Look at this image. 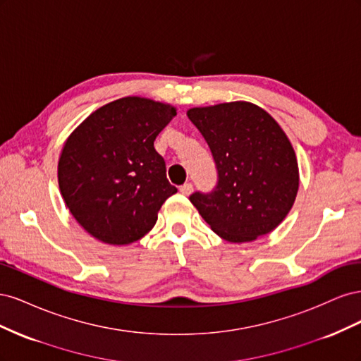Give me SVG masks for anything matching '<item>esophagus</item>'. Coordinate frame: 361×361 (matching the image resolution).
I'll list each match as a JSON object with an SVG mask.
<instances>
[{
  "label": "esophagus",
  "instance_id": "esophagus-1",
  "mask_svg": "<svg viewBox=\"0 0 361 361\" xmlns=\"http://www.w3.org/2000/svg\"><path fill=\"white\" fill-rule=\"evenodd\" d=\"M192 190H194V187H192V183L191 182H187V183H183L182 187L179 188V191L182 192V194H185V195H188V194H191L192 192Z\"/></svg>",
  "mask_w": 361,
  "mask_h": 361
}]
</instances>
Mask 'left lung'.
Returning <instances> with one entry per match:
<instances>
[{
    "mask_svg": "<svg viewBox=\"0 0 361 361\" xmlns=\"http://www.w3.org/2000/svg\"><path fill=\"white\" fill-rule=\"evenodd\" d=\"M211 149L216 185L190 195L203 220L231 243H248L285 220L297 197L298 162L279 123L262 108L228 102L188 113Z\"/></svg>",
    "mask_w": 361,
    "mask_h": 361,
    "instance_id": "left-lung-1",
    "label": "left lung"
}]
</instances>
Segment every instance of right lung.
<instances>
[{
  "mask_svg": "<svg viewBox=\"0 0 361 361\" xmlns=\"http://www.w3.org/2000/svg\"><path fill=\"white\" fill-rule=\"evenodd\" d=\"M174 116L170 105L129 96L73 130L59 161V185L84 231L105 244L126 245L155 226L162 203L178 192L154 147Z\"/></svg>",
  "mask_w": 361,
  "mask_h": 361,
  "instance_id": "1",
  "label": "right lung"
}]
</instances>
